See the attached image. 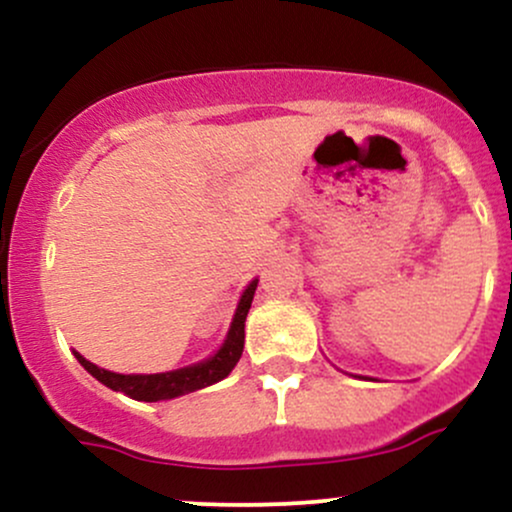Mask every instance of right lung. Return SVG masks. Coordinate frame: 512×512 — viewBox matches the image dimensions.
<instances>
[{"instance_id": "obj_1", "label": "right lung", "mask_w": 512, "mask_h": 512, "mask_svg": "<svg viewBox=\"0 0 512 512\" xmlns=\"http://www.w3.org/2000/svg\"><path fill=\"white\" fill-rule=\"evenodd\" d=\"M257 279L245 289L243 298H240L236 317L231 322V330H228L226 344L216 351L214 356L207 358L204 363H197V366L173 370V373H156V375H120L110 373V370L93 366L91 361H86L84 356L76 354L79 363L84 366L88 373L96 380H101L105 387L110 390L122 392V395L139 399V402H161V399H173L178 395H185V392L202 390V387L219 383V380L226 378L236 363L240 361V354H243L245 344V317H248V310L252 305V296H255Z\"/></svg>"}]
</instances>
